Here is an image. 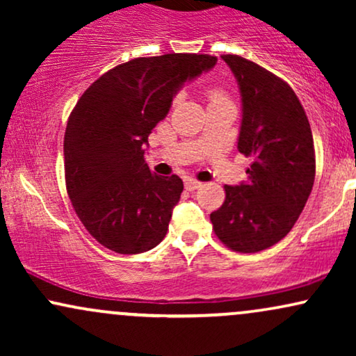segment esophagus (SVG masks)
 <instances>
[{
	"label": "esophagus",
	"mask_w": 356,
	"mask_h": 356,
	"mask_svg": "<svg viewBox=\"0 0 356 356\" xmlns=\"http://www.w3.org/2000/svg\"><path fill=\"white\" fill-rule=\"evenodd\" d=\"M202 184L201 182H197V181H194V179H189V181H186V189L187 191H197L199 187H201Z\"/></svg>",
	"instance_id": "34e87169"
}]
</instances>
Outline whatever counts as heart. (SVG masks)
Segmentation results:
<instances>
[{
    "instance_id": "1",
    "label": "heart",
    "mask_w": 356,
    "mask_h": 356,
    "mask_svg": "<svg viewBox=\"0 0 356 356\" xmlns=\"http://www.w3.org/2000/svg\"><path fill=\"white\" fill-rule=\"evenodd\" d=\"M209 102H211V104H218V102H229V100H227V97L224 95L220 90H211V92H209Z\"/></svg>"
}]
</instances>
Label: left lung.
Returning a JSON list of instances; mask_svg holds the SVG:
<instances>
[{"label": "left lung", "mask_w": 356, "mask_h": 356, "mask_svg": "<svg viewBox=\"0 0 356 356\" xmlns=\"http://www.w3.org/2000/svg\"><path fill=\"white\" fill-rule=\"evenodd\" d=\"M241 93L238 150L252 159L248 181L226 186V201L211 214L216 236L239 252L271 248L291 231L314 182V147L296 93L243 56H220Z\"/></svg>", "instance_id": "8db88e82"}]
</instances>
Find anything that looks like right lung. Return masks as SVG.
Segmentation results:
<instances>
[{
	"label": "right lung",
	"instance_id": "add662e5",
	"mask_svg": "<svg viewBox=\"0 0 356 356\" xmlns=\"http://www.w3.org/2000/svg\"><path fill=\"white\" fill-rule=\"evenodd\" d=\"M216 63L192 53L130 60L76 102L65 132V179L73 209L102 246L138 254L165 238L184 184L150 172L145 147L179 90Z\"/></svg>",
	"mask_w": 356,
	"mask_h": 356
}]
</instances>
